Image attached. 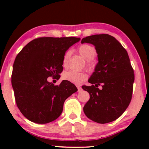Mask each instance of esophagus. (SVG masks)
Instances as JSON below:
<instances>
[{"mask_svg":"<svg viewBox=\"0 0 149 149\" xmlns=\"http://www.w3.org/2000/svg\"><path fill=\"white\" fill-rule=\"evenodd\" d=\"M77 88H78V92H80L82 90V88L80 86V85H77Z\"/></svg>","mask_w":149,"mask_h":149,"instance_id":"34e87169","label":"esophagus"}]
</instances>
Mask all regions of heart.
<instances>
[{
    "label": "heart",
    "instance_id": "1",
    "mask_svg": "<svg viewBox=\"0 0 149 149\" xmlns=\"http://www.w3.org/2000/svg\"><path fill=\"white\" fill-rule=\"evenodd\" d=\"M78 52L85 60H87V66L89 69H92L93 67V62L92 59H94L97 56V50L92 46L90 45H82L78 47ZM71 52L70 50L66 51L65 52L62 60V66L64 68H67L69 66L70 58H71ZM62 78L64 80L74 83V84H80L83 83L87 78V74L85 71H65L63 73Z\"/></svg>",
    "mask_w": 149,
    "mask_h": 149
}]
</instances>
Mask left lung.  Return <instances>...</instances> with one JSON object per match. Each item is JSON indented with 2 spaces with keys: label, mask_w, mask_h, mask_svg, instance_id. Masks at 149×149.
Here are the masks:
<instances>
[{
  "label": "left lung",
  "mask_w": 149,
  "mask_h": 149,
  "mask_svg": "<svg viewBox=\"0 0 149 149\" xmlns=\"http://www.w3.org/2000/svg\"><path fill=\"white\" fill-rule=\"evenodd\" d=\"M84 42L95 45L98 63L88 80L92 85L82 86L90 97L83 111L95 122L108 123L118 118L130 103L134 70L126 49L111 36H90L82 39Z\"/></svg>",
  "instance_id": "1"
}]
</instances>
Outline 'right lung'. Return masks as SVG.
Masks as SVG:
<instances>
[{
  "mask_svg": "<svg viewBox=\"0 0 149 149\" xmlns=\"http://www.w3.org/2000/svg\"><path fill=\"white\" fill-rule=\"evenodd\" d=\"M80 40L76 37L38 38L17 55L12 86L17 107L30 121L45 124L56 120L62 113L65 100L78 91L71 82L62 80L54 85L47 78H60L65 52Z\"/></svg>",
  "mask_w": 149,
  "mask_h": 149,
  "instance_id": "obj_1",
  "label": "right lung"
}]
</instances>
